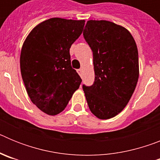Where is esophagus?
I'll return each mask as SVG.
<instances>
[{
    "mask_svg": "<svg viewBox=\"0 0 160 160\" xmlns=\"http://www.w3.org/2000/svg\"><path fill=\"white\" fill-rule=\"evenodd\" d=\"M78 73L79 75H82V69H79V70H78Z\"/></svg>",
    "mask_w": 160,
    "mask_h": 160,
    "instance_id": "obj_1",
    "label": "esophagus"
}]
</instances>
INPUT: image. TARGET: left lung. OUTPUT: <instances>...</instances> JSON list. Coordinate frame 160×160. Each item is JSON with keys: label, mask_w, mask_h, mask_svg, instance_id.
<instances>
[{"label": "left lung", "mask_w": 160, "mask_h": 160, "mask_svg": "<svg viewBox=\"0 0 160 160\" xmlns=\"http://www.w3.org/2000/svg\"><path fill=\"white\" fill-rule=\"evenodd\" d=\"M93 52L94 82L83 85L90 111L100 119L114 117L124 109L138 79V54L131 32L108 21H88L83 31Z\"/></svg>", "instance_id": "obj_1"}]
</instances>
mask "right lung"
<instances>
[{"mask_svg": "<svg viewBox=\"0 0 160 160\" xmlns=\"http://www.w3.org/2000/svg\"><path fill=\"white\" fill-rule=\"evenodd\" d=\"M84 20L53 18L32 29L22 46L20 67L31 101L49 115L66 108L82 79L71 66L70 49Z\"/></svg>", "mask_w": 160, "mask_h": 160, "instance_id": "obj_1", "label": "right lung"}]
</instances>
